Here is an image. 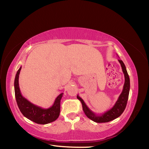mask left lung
Listing matches in <instances>:
<instances>
[{"mask_svg": "<svg viewBox=\"0 0 149 149\" xmlns=\"http://www.w3.org/2000/svg\"><path fill=\"white\" fill-rule=\"evenodd\" d=\"M118 61H119L121 66H122V71L123 74H124L125 82L124 85H123L122 93H121L120 95L119 96L117 101L116 102L114 107L112 108H110V110H107V112H104L103 114H95L94 112H93V111L87 107V104H85V102H84V100H83L79 95H77V99L80 100L81 102L83 110L84 111L85 114L87 116V117H88L89 119L93 120V122H95L104 123L110 122V121L119 117L123 112V111H124L126 107V104H127V102L130 89V80L124 63H123L122 60H119Z\"/></svg>", "mask_w": 149, "mask_h": 149, "instance_id": "1", "label": "left lung"}]
</instances>
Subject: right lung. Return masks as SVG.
Instances as JSON below:
<instances>
[{
  "instance_id": "add662e5",
  "label": "right lung",
  "mask_w": 149,
  "mask_h": 149,
  "mask_svg": "<svg viewBox=\"0 0 149 149\" xmlns=\"http://www.w3.org/2000/svg\"><path fill=\"white\" fill-rule=\"evenodd\" d=\"M22 67L16 73L14 79V91L17 104L20 112L25 117L38 124H47L51 123L58 118L60 112V100L63 93L58 96L52 107L48 108H42L33 104L23 97L19 87V75Z\"/></svg>"
}]
</instances>
